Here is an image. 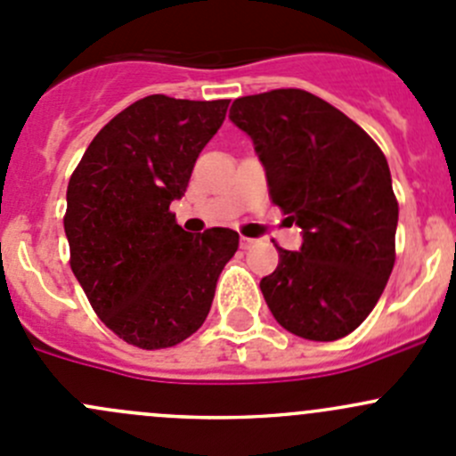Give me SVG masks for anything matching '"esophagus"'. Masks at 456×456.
<instances>
[{
	"instance_id": "1",
	"label": "esophagus",
	"mask_w": 456,
	"mask_h": 456,
	"mask_svg": "<svg viewBox=\"0 0 456 456\" xmlns=\"http://www.w3.org/2000/svg\"><path fill=\"white\" fill-rule=\"evenodd\" d=\"M254 245H256V238H247V236L240 238L242 249H249V247H254Z\"/></svg>"
}]
</instances>
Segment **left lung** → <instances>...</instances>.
Returning <instances> with one entry per match:
<instances>
[{"mask_svg":"<svg viewBox=\"0 0 456 456\" xmlns=\"http://www.w3.org/2000/svg\"><path fill=\"white\" fill-rule=\"evenodd\" d=\"M229 118L254 141L271 200L302 233L300 251L278 247V269L260 280L266 306L297 338H344L375 309L395 265L399 207L386 156L305 90L242 96Z\"/></svg>","mask_w":456,"mask_h":456,"instance_id":"obj_1","label":"left lung"}]
</instances>
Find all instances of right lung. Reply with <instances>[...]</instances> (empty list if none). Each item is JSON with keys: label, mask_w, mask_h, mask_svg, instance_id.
I'll return each mask as SVG.
<instances>
[{"label": "right lung", "mask_w": 456, "mask_h": 456, "mask_svg": "<svg viewBox=\"0 0 456 456\" xmlns=\"http://www.w3.org/2000/svg\"><path fill=\"white\" fill-rule=\"evenodd\" d=\"M229 101L151 94L112 118L68 183L70 266L96 315L132 346H176L200 329L238 251L233 229L191 236L169 211Z\"/></svg>", "instance_id": "obj_1"}]
</instances>
